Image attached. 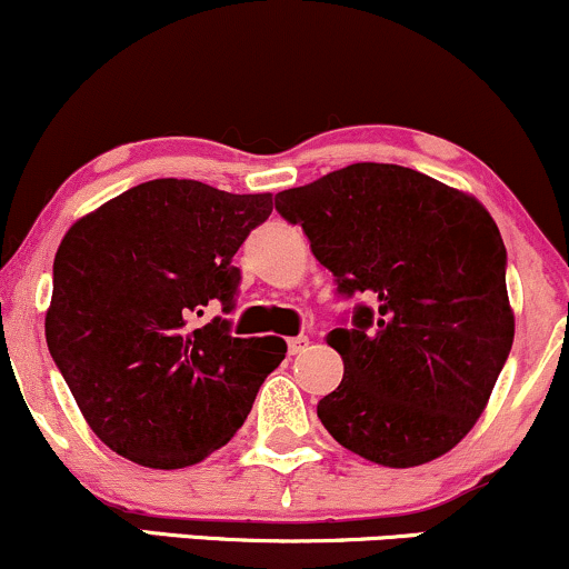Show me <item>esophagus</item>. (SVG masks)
<instances>
[{
  "instance_id": "1",
  "label": "esophagus",
  "mask_w": 569,
  "mask_h": 569,
  "mask_svg": "<svg viewBox=\"0 0 569 569\" xmlns=\"http://www.w3.org/2000/svg\"><path fill=\"white\" fill-rule=\"evenodd\" d=\"M307 342H310V339H307L305 335L291 337V339H289V356H297V352H302V350L307 348Z\"/></svg>"
}]
</instances>
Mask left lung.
<instances>
[{
  "label": "left lung",
  "instance_id": "1",
  "mask_svg": "<svg viewBox=\"0 0 569 569\" xmlns=\"http://www.w3.org/2000/svg\"><path fill=\"white\" fill-rule=\"evenodd\" d=\"M335 276L367 297L326 342L345 361L323 428L377 466L455 447L485 411L513 345L506 246L479 200L390 162H356L276 194Z\"/></svg>",
  "mask_w": 569,
  "mask_h": 569
}]
</instances>
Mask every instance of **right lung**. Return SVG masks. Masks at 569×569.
<instances>
[{
    "mask_svg": "<svg viewBox=\"0 0 569 569\" xmlns=\"http://www.w3.org/2000/svg\"><path fill=\"white\" fill-rule=\"evenodd\" d=\"M272 194H232L192 179L130 187L77 221L53 262L44 318L50 356L93 433L143 468H187L243 426L278 337H232L243 240Z\"/></svg>",
    "mask_w": 569,
    "mask_h": 569,
    "instance_id": "right-lung-1",
    "label": "right lung"
}]
</instances>
